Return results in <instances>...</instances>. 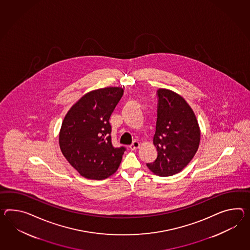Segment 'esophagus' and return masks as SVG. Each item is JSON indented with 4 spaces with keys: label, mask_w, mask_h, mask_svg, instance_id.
Wrapping results in <instances>:
<instances>
[{
    "label": "esophagus",
    "mask_w": 250,
    "mask_h": 250,
    "mask_svg": "<svg viewBox=\"0 0 250 250\" xmlns=\"http://www.w3.org/2000/svg\"><path fill=\"white\" fill-rule=\"evenodd\" d=\"M139 146H140V143L138 142V141H134L133 142V144L129 146V148L131 149V150H136L137 148H139Z\"/></svg>",
    "instance_id": "esophagus-1"
}]
</instances>
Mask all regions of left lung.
<instances>
[{"instance_id":"1","label":"left lung","mask_w":250,"mask_h":250,"mask_svg":"<svg viewBox=\"0 0 250 250\" xmlns=\"http://www.w3.org/2000/svg\"><path fill=\"white\" fill-rule=\"evenodd\" d=\"M157 95L153 145L158 155L146 165L158 176H171L183 170L193 158L200 146L201 129L193 110L183 97L166 88H159Z\"/></svg>"}]
</instances>
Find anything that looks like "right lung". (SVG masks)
Returning a JSON list of instances; mask_svg holds the SVG:
<instances>
[{
	"mask_svg": "<svg viewBox=\"0 0 250 250\" xmlns=\"http://www.w3.org/2000/svg\"><path fill=\"white\" fill-rule=\"evenodd\" d=\"M123 94L119 86L88 92L64 117L60 147L81 176L104 180L114 174L121 164L125 148L113 146L109 118Z\"/></svg>",
	"mask_w": 250,
	"mask_h": 250,
	"instance_id": "right-lung-1",
	"label": "right lung"
}]
</instances>
